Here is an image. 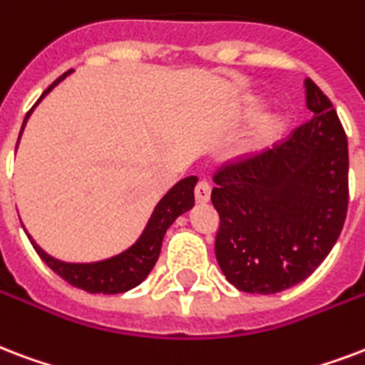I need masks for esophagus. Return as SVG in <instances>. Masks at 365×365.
I'll list each match as a JSON object with an SVG mask.
<instances>
[{"label": "esophagus", "mask_w": 365, "mask_h": 365, "mask_svg": "<svg viewBox=\"0 0 365 365\" xmlns=\"http://www.w3.org/2000/svg\"><path fill=\"white\" fill-rule=\"evenodd\" d=\"M208 199H210V183L207 180L197 182V185H195V201L202 205V202H208Z\"/></svg>", "instance_id": "obj_1"}]
</instances>
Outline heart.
Segmentation results:
<instances>
[{
	"mask_svg": "<svg viewBox=\"0 0 365 365\" xmlns=\"http://www.w3.org/2000/svg\"><path fill=\"white\" fill-rule=\"evenodd\" d=\"M282 130L283 122L279 120L277 116H272L268 120H264L262 124H260V128H258L257 143H260V145H268V143H272V141L282 133Z\"/></svg>",
	"mask_w": 365,
	"mask_h": 365,
	"instance_id": "b5f03b06",
	"label": "heart"
}]
</instances>
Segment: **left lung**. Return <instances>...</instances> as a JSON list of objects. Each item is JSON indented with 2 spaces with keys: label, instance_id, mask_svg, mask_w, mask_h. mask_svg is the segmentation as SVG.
Wrapping results in <instances>:
<instances>
[{
  "label": "left lung",
  "instance_id": "obj_1",
  "mask_svg": "<svg viewBox=\"0 0 365 365\" xmlns=\"http://www.w3.org/2000/svg\"><path fill=\"white\" fill-rule=\"evenodd\" d=\"M312 120L262 155L227 158L214 172L216 260L245 293L293 287L324 262L349 210V141L318 86L306 80Z\"/></svg>",
  "mask_w": 365,
  "mask_h": 365
}]
</instances>
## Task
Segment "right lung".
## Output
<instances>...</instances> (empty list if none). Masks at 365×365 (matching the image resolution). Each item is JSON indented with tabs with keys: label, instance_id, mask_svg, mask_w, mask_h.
<instances>
[{
	"label": "right lung",
	"instance_id": "add662e5",
	"mask_svg": "<svg viewBox=\"0 0 365 365\" xmlns=\"http://www.w3.org/2000/svg\"><path fill=\"white\" fill-rule=\"evenodd\" d=\"M65 76L66 72L63 76L57 78V80L43 91V96H46L47 91L51 90L53 86L57 82H61ZM40 99H38V101H40ZM30 113H32V108L26 113V118ZM26 118L22 122V128L26 124ZM19 138H21V135H19ZM195 183H197V178L195 176L183 178L182 182H178L168 193L164 195L163 201L157 205L151 220H149V224H147L145 232L139 237L138 243L133 245V247H130L128 250H124L118 257L107 258V260H101V262H61L57 258L46 255V252L32 241V237L28 239H30V243H32L34 250L38 252V257H40L55 274L59 275V277H63L66 283H71L72 287L82 289V291H88V293H124V291H130V289H133L135 285H139V283L143 282L147 275H149V272H151L155 262H157L158 255H160V245H163V237L164 233H166V230L170 227L172 222H174L180 214H183L185 210H189V208L193 207Z\"/></svg>",
	"mask_w": 365,
	"mask_h": 365
}]
</instances>
